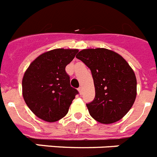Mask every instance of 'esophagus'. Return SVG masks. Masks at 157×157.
Masks as SVG:
<instances>
[{
    "label": "esophagus",
    "mask_w": 157,
    "mask_h": 157,
    "mask_svg": "<svg viewBox=\"0 0 157 157\" xmlns=\"http://www.w3.org/2000/svg\"><path fill=\"white\" fill-rule=\"evenodd\" d=\"M78 91H79V93H80V94H82L83 93V88L82 87H80V88H79L78 89Z\"/></svg>",
    "instance_id": "esophagus-1"
}]
</instances>
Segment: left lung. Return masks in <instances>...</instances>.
Instances as JSON below:
<instances>
[{
  "instance_id": "8db88e82",
  "label": "left lung",
  "mask_w": 157,
  "mask_h": 157,
  "mask_svg": "<svg viewBox=\"0 0 157 157\" xmlns=\"http://www.w3.org/2000/svg\"><path fill=\"white\" fill-rule=\"evenodd\" d=\"M76 57L93 75L95 98L86 105L91 117L105 124L123 118L136 97V78L128 63L117 52L104 48L83 49Z\"/></svg>"
}]
</instances>
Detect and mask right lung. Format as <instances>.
Segmentation results:
<instances>
[{"instance_id": "1", "label": "right lung", "mask_w": 157, "mask_h": 157, "mask_svg": "<svg viewBox=\"0 0 157 157\" xmlns=\"http://www.w3.org/2000/svg\"><path fill=\"white\" fill-rule=\"evenodd\" d=\"M79 50L56 48L40 54L29 64L22 79L26 105L40 119L55 122L68 112L78 92L70 86L67 64Z\"/></svg>"}]
</instances>
